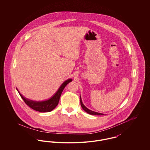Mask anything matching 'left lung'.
I'll return each instance as SVG.
<instances>
[{
  "label": "left lung",
  "instance_id": "obj_1",
  "mask_svg": "<svg viewBox=\"0 0 150 150\" xmlns=\"http://www.w3.org/2000/svg\"><path fill=\"white\" fill-rule=\"evenodd\" d=\"M80 104H81V106L83 108V109L86 111V112H87V113L89 114L94 115H104L103 114L98 113V112H94V111H91V110H90L89 109H88V108H86V107L84 105V104L83 103L82 100H81V97H80Z\"/></svg>",
  "mask_w": 150,
  "mask_h": 150
}]
</instances>
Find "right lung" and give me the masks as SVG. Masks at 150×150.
Here are the masks:
<instances>
[{
  "mask_svg": "<svg viewBox=\"0 0 150 150\" xmlns=\"http://www.w3.org/2000/svg\"><path fill=\"white\" fill-rule=\"evenodd\" d=\"M71 81V79L66 80L59 88L57 92L53 96V97H52L49 100L44 101H34L28 99L24 97L21 94L18 92V89L17 88L16 89L18 92L20 94V96L21 97L22 100H24L25 103L28 106H29V107L35 111L40 112H47L52 111L57 106V105L58 104L61 95L63 90L64 89V87Z\"/></svg>",
  "mask_w": 150,
  "mask_h": 150,
  "instance_id": "1",
  "label": "right lung"
}]
</instances>
